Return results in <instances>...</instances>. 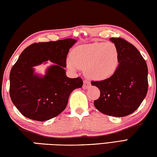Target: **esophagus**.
<instances>
[{
  "label": "esophagus",
  "mask_w": 157,
  "mask_h": 157,
  "mask_svg": "<svg viewBox=\"0 0 157 157\" xmlns=\"http://www.w3.org/2000/svg\"><path fill=\"white\" fill-rule=\"evenodd\" d=\"M90 86H91V84L90 82L87 81H83V85H82V87H83V89H85V90H87V89H88Z\"/></svg>",
  "instance_id": "34e87169"
}]
</instances>
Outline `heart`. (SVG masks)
Segmentation results:
<instances>
[{
    "label": "heart",
    "mask_w": 157,
    "mask_h": 157,
    "mask_svg": "<svg viewBox=\"0 0 157 157\" xmlns=\"http://www.w3.org/2000/svg\"><path fill=\"white\" fill-rule=\"evenodd\" d=\"M120 62L117 46L111 42H95L75 47L67 59V67L76 71L84 69L89 78L103 81L116 72Z\"/></svg>",
    "instance_id": "heart-1"
}]
</instances>
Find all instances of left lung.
<instances>
[{"label": "left lung", "instance_id": "obj_1", "mask_svg": "<svg viewBox=\"0 0 157 157\" xmlns=\"http://www.w3.org/2000/svg\"><path fill=\"white\" fill-rule=\"evenodd\" d=\"M119 51L120 62L116 72L104 81H91L100 90V96L94 100L101 113L124 117L137 110L147 92V67L135 47L122 38H110Z\"/></svg>", "mask_w": 157, "mask_h": 157}]
</instances>
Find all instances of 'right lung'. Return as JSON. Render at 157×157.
<instances>
[{
  "mask_svg": "<svg viewBox=\"0 0 157 157\" xmlns=\"http://www.w3.org/2000/svg\"><path fill=\"white\" fill-rule=\"evenodd\" d=\"M76 42L69 38L34 43L20 54L10 72V93L24 116L41 122L52 119L66 109L72 91L82 87L81 78H68L64 69L69 50ZM48 60L54 64L45 75L35 72V66Z\"/></svg>",
  "mask_w": 157,
  "mask_h": 157,
  "instance_id": "obj_1",
  "label": "right lung"
}]
</instances>
